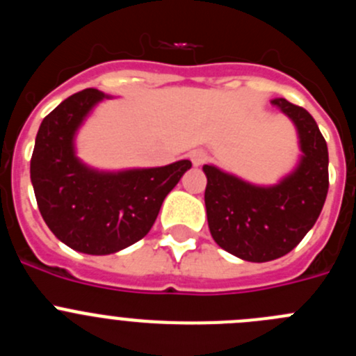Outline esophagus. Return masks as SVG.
I'll return each instance as SVG.
<instances>
[{
  "label": "esophagus",
  "instance_id": "obj_1",
  "mask_svg": "<svg viewBox=\"0 0 356 356\" xmlns=\"http://www.w3.org/2000/svg\"><path fill=\"white\" fill-rule=\"evenodd\" d=\"M207 151L205 149H194L193 153H191V160H193L194 165H203V163L207 162Z\"/></svg>",
  "mask_w": 356,
  "mask_h": 356
}]
</instances>
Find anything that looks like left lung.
Wrapping results in <instances>:
<instances>
[{
    "label": "left lung",
    "instance_id": "left-lung-1",
    "mask_svg": "<svg viewBox=\"0 0 356 356\" xmlns=\"http://www.w3.org/2000/svg\"><path fill=\"white\" fill-rule=\"evenodd\" d=\"M294 122L301 160L280 184L259 187L213 165L207 175V219L213 241L248 262H269L294 250L316 225L328 194V146L303 106L273 99Z\"/></svg>",
    "mask_w": 356,
    "mask_h": 356
}]
</instances>
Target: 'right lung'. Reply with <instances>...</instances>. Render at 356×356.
I'll list each match as a JSON object with an SVG mask.
<instances>
[{
  "label": "right lung",
  "instance_id": "right-lung-1",
  "mask_svg": "<svg viewBox=\"0 0 356 356\" xmlns=\"http://www.w3.org/2000/svg\"><path fill=\"white\" fill-rule=\"evenodd\" d=\"M97 89L72 94L49 112L37 131L30 178L40 216L55 237L87 254H110L147 235L163 200L191 160L163 168L103 172L74 153V134L92 106L105 99Z\"/></svg>",
  "mask_w": 356,
  "mask_h": 356
}]
</instances>
